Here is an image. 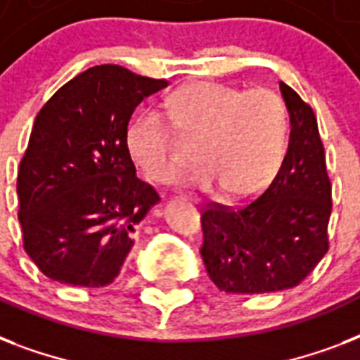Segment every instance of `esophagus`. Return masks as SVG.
I'll return each mask as SVG.
<instances>
[{
    "instance_id": "obj_1",
    "label": "esophagus",
    "mask_w": 360,
    "mask_h": 360,
    "mask_svg": "<svg viewBox=\"0 0 360 360\" xmlns=\"http://www.w3.org/2000/svg\"><path fill=\"white\" fill-rule=\"evenodd\" d=\"M181 198H186V200H191V202H194V203H198V198H194V196H191V194H181Z\"/></svg>"
}]
</instances>
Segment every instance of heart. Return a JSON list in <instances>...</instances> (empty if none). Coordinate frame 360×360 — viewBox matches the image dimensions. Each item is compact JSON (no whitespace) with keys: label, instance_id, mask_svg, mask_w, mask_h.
Segmentation results:
<instances>
[{"label":"heart","instance_id":"b5f03b06","mask_svg":"<svg viewBox=\"0 0 360 360\" xmlns=\"http://www.w3.org/2000/svg\"><path fill=\"white\" fill-rule=\"evenodd\" d=\"M175 132L198 140V164L174 177L198 188L222 186L231 198L262 192L278 174L288 151L290 117L278 93L192 82L166 98ZM124 149L140 174L164 181L174 168V134L153 110L136 115L124 130Z\"/></svg>","mask_w":360,"mask_h":360}]
</instances>
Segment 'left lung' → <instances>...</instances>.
Wrapping results in <instances>:
<instances>
[{
	"label": "left lung",
	"instance_id": "obj_1",
	"mask_svg": "<svg viewBox=\"0 0 360 360\" xmlns=\"http://www.w3.org/2000/svg\"><path fill=\"white\" fill-rule=\"evenodd\" d=\"M290 114L288 153L273 183L243 207L209 203L202 257L226 293H273L301 284L329 250L330 181L312 108L280 82Z\"/></svg>",
	"mask_w": 360,
	"mask_h": 360
}]
</instances>
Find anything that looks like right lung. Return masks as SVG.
I'll return each mask as SVG.
<instances>
[{
    "instance_id": "obj_1",
    "label": "right lung",
    "mask_w": 360,
    "mask_h": 360,
    "mask_svg": "<svg viewBox=\"0 0 360 360\" xmlns=\"http://www.w3.org/2000/svg\"><path fill=\"white\" fill-rule=\"evenodd\" d=\"M166 86L97 65L37 114L16 191L24 248L44 276L103 288L120 274L138 224L160 200L136 177L124 130L136 106Z\"/></svg>"
}]
</instances>
